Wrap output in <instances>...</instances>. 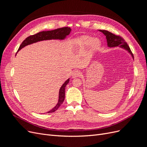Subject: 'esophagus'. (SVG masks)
<instances>
[{
	"label": "esophagus",
	"mask_w": 147,
	"mask_h": 147,
	"mask_svg": "<svg viewBox=\"0 0 147 147\" xmlns=\"http://www.w3.org/2000/svg\"><path fill=\"white\" fill-rule=\"evenodd\" d=\"M81 75V72H80L78 70H75L74 71V72L72 74V76L73 78H75V77H80Z\"/></svg>",
	"instance_id": "esophagus-1"
}]
</instances>
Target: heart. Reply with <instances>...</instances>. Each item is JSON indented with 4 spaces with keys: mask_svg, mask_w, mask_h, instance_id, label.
<instances>
[{
    "mask_svg": "<svg viewBox=\"0 0 147 147\" xmlns=\"http://www.w3.org/2000/svg\"><path fill=\"white\" fill-rule=\"evenodd\" d=\"M82 42L84 45H90L92 42V47L93 49H97L99 46V41L98 40H95L94 37L90 36H84L82 37Z\"/></svg>",
    "mask_w": 147,
    "mask_h": 147,
    "instance_id": "obj_1",
    "label": "heart"
}]
</instances>
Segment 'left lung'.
<instances>
[{
	"label": "left lung",
	"mask_w": 147,
	"mask_h": 147,
	"mask_svg": "<svg viewBox=\"0 0 147 147\" xmlns=\"http://www.w3.org/2000/svg\"><path fill=\"white\" fill-rule=\"evenodd\" d=\"M99 31H100L101 32L103 33L106 36L109 47H114L119 45L121 47L124 48V49H126V50H127L131 53L132 57H134V56H133V54L129 47V45L127 44V42H126L125 40H124L123 37L119 36L118 35H115L112 32H109L107 30H99Z\"/></svg>",
	"instance_id": "8db88e82"
}]
</instances>
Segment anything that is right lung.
Instances as JSON below:
<instances>
[{
	"label": "right lung",
	"instance_id": "1",
	"mask_svg": "<svg viewBox=\"0 0 147 147\" xmlns=\"http://www.w3.org/2000/svg\"><path fill=\"white\" fill-rule=\"evenodd\" d=\"M70 30L71 29L70 28L64 27L53 30L42 31V32H38L34 35H30V36L28 37L23 42L21 43L18 48V50H20L22 48L24 47L26 45L38 41L50 39H63L66 37V35H68L70 34ZM69 79L65 81V82L63 84V86L61 87L59 94L58 103L57 104V105L52 110L48 112V113L55 112L56 110L59 109L61 105L63 103L65 99V88L67 84L69 83Z\"/></svg>",
	"mask_w": 147,
	"mask_h": 147
}]
</instances>
